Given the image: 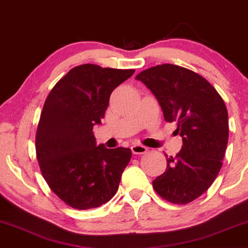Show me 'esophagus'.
Wrapping results in <instances>:
<instances>
[{"mask_svg":"<svg viewBox=\"0 0 248 248\" xmlns=\"http://www.w3.org/2000/svg\"><path fill=\"white\" fill-rule=\"evenodd\" d=\"M130 148H131V152H133V154H145L147 152V148L140 144H134Z\"/></svg>","mask_w":248,"mask_h":248,"instance_id":"obj_1","label":"esophagus"}]
</instances>
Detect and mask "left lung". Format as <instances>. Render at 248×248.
I'll return each instance as SVG.
<instances>
[{
    "instance_id": "1",
    "label": "left lung",
    "mask_w": 248,
    "mask_h": 248,
    "mask_svg": "<svg viewBox=\"0 0 248 248\" xmlns=\"http://www.w3.org/2000/svg\"><path fill=\"white\" fill-rule=\"evenodd\" d=\"M161 105L164 120L176 122L183 147L167 158V169L153 181L168 202L188 204L209 189L222 167L229 137L226 104L202 76L176 64H160L136 76Z\"/></svg>"
}]
</instances>
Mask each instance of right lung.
I'll return each instance as SVG.
<instances>
[{"instance_id":"1","label":"right lung","mask_w":248,"mask_h":248,"mask_svg":"<svg viewBox=\"0 0 248 248\" xmlns=\"http://www.w3.org/2000/svg\"><path fill=\"white\" fill-rule=\"evenodd\" d=\"M134 72L78 65L46 97L36 131V157L48 187L74 209L98 207L117 193L131 151L96 146L93 127L104 118L114 88Z\"/></svg>"}]
</instances>
